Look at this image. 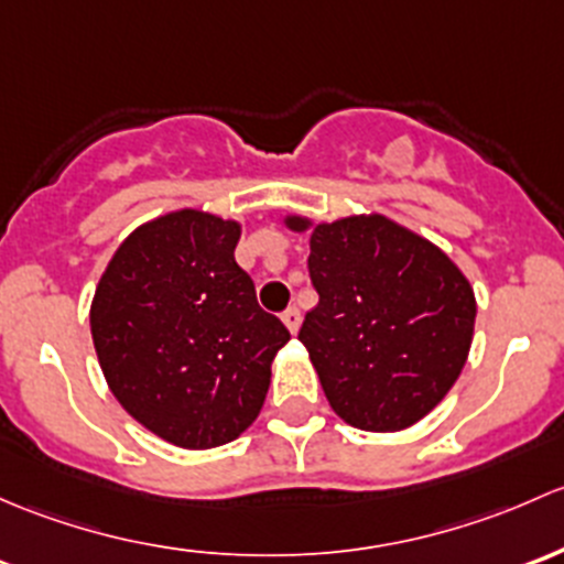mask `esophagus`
Masks as SVG:
<instances>
[{
    "label": "esophagus",
    "instance_id": "esophagus-1",
    "mask_svg": "<svg viewBox=\"0 0 564 564\" xmlns=\"http://www.w3.org/2000/svg\"><path fill=\"white\" fill-rule=\"evenodd\" d=\"M282 323L288 325L290 334H299V328H301V312L295 310V306H290V310L282 312Z\"/></svg>",
    "mask_w": 564,
    "mask_h": 564
}]
</instances>
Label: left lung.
I'll return each instance as SVG.
<instances>
[{
  "label": "left lung",
  "mask_w": 564,
  "mask_h": 564,
  "mask_svg": "<svg viewBox=\"0 0 564 564\" xmlns=\"http://www.w3.org/2000/svg\"><path fill=\"white\" fill-rule=\"evenodd\" d=\"M317 306L299 339L310 350L325 399L364 432H399L429 415L467 364L475 293L440 247L382 214L312 225Z\"/></svg>",
  "instance_id": "1"
}]
</instances>
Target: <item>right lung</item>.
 <instances>
[{
  "mask_svg": "<svg viewBox=\"0 0 564 564\" xmlns=\"http://www.w3.org/2000/svg\"><path fill=\"white\" fill-rule=\"evenodd\" d=\"M241 225L182 208L132 230L95 290L89 323L108 388L141 426L189 451L258 417L288 345L236 263Z\"/></svg>",
  "mask_w": 564,
  "mask_h": 564,
  "instance_id": "add662e5",
  "label": "right lung"
}]
</instances>
